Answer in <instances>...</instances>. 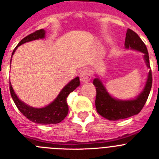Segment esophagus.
I'll list each match as a JSON object with an SVG mask.
<instances>
[{
  "instance_id": "esophagus-1",
  "label": "esophagus",
  "mask_w": 159,
  "mask_h": 159,
  "mask_svg": "<svg viewBox=\"0 0 159 159\" xmlns=\"http://www.w3.org/2000/svg\"><path fill=\"white\" fill-rule=\"evenodd\" d=\"M80 80L83 83H87L91 80V74L89 70L85 69L81 70V72L80 73Z\"/></svg>"
}]
</instances>
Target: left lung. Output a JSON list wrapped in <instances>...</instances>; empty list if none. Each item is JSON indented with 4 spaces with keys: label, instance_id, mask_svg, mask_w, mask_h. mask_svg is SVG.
<instances>
[{
    "label": "left lung",
    "instance_id": "1",
    "mask_svg": "<svg viewBox=\"0 0 159 159\" xmlns=\"http://www.w3.org/2000/svg\"><path fill=\"white\" fill-rule=\"evenodd\" d=\"M124 46L126 49L130 48L131 50L142 52L143 54L146 65L149 69H151L149 55L145 43L135 31L129 28L126 33ZM93 83L95 85L97 90L95 105L97 112L107 120H118L136 115L142 110L151 92L152 86V74L150 70L147 75L146 85L142 93L138 97H135V99L127 101L116 99L115 97H111L108 93L106 88L103 85L100 78H96Z\"/></svg>",
    "mask_w": 159,
    "mask_h": 159
}]
</instances>
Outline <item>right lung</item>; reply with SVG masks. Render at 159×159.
Returning a JSON list of instances; mask_svg holds the SVG:
<instances>
[{
    "instance_id": "add662e5",
    "label": "right lung",
    "mask_w": 159,
    "mask_h": 159,
    "mask_svg": "<svg viewBox=\"0 0 159 159\" xmlns=\"http://www.w3.org/2000/svg\"><path fill=\"white\" fill-rule=\"evenodd\" d=\"M45 30L40 29L35 31L33 33L30 34L28 36L23 39L22 40L18 43V45L16 47L13 51H12V57L14 55L16 50L17 49V48L19 46L22 45V44L25 43L27 42L39 39H44L45 38ZM11 61H12V58H11ZM79 85V78L76 77L72 81H70L61 90V92L59 93V94L57 96L56 98L51 104H49L46 107H43V108H39L31 107L29 105H28L27 104H25V103L23 102V101H21L18 98V97L15 93V92H14L11 83H10L9 85V89L12 100H13L14 103L16 105L17 108L29 120L32 121V122L35 123V124H55L63 120L65 117L67 116L68 111H69L68 104H67L66 102L67 97L69 96V94L71 92H73Z\"/></svg>"
}]
</instances>
